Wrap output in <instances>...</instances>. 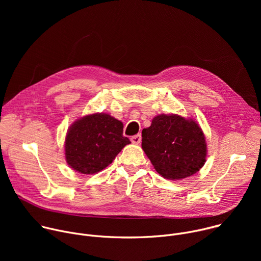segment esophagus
I'll return each instance as SVG.
<instances>
[{
  "label": "esophagus",
  "instance_id": "1",
  "mask_svg": "<svg viewBox=\"0 0 261 261\" xmlns=\"http://www.w3.org/2000/svg\"><path fill=\"white\" fill-rule=\"evenodd\" d=\"M131 141H132V143H134V144L140 143V141H141V135H140V134H137V135L132 136V137H131Z\"/></svg>",
  "mask_w": 261,
  "mask_h": 261
}]
</instances>
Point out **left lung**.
<instances>
[{
    "instance_id": "8db88e82",
    "label": "left lung",
    "mask_w": 261,
    "mask_h": 261,
    "mask_svg": "<svg viewBox=\"0 0 261 261\" xmlns=\"http://www.w3.org/2000/svg\"><path fill=\"white\" fill-rule=\"evenodd\" d=\"M141 134L142 150L156 171L167 179L188 177L204 165L205 137L192 119L160 115Z\"/></svg>"
}]
</instances>
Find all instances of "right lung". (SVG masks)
<instances>
[{"label": "right lung", "instance_id": "right-lung-1", "mask_svg": "<svg viewBox=\"0 0 261 261\" xmlns=\"http://www.w3.org/2000/svg\"><path fill=\"white\" fill-rule=\"evenodd\" d=\"M123 123L107 114H93L74 122L65 139L68 165L83 174H94L114 161L130 143Z\"/></svg>", "mask_w": 261, "mask_h": 261}]
</instances>
